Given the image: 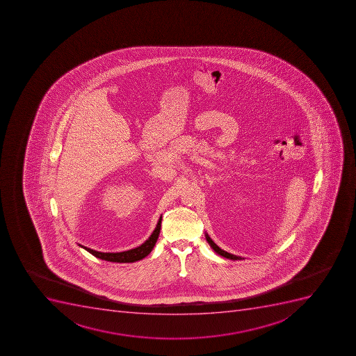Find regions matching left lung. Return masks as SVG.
<instances>
[{
    "mask_svg": "<svg viewBox=\"0 0 356 356\" xmlns=\"http://www.w3.org/2000/svg\"><path fill=\"white\" fill-rule=\"evenodd\" d=\"M207 243L211 245V248H213V250H216L218 254H220L221 257H227V259H230V260H241V257H236V255H232V254L228 253L226 250H221V248H220L219 246H218V245L216 244L210 237H209V235H207Z\"/></svg>",
    "mask_w": 356,
    "mask_h": 356,
    "instance_id": "obj_1",
    "label": "left lung"
}]
</instances>
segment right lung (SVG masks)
Listing matches in <instances>:
<instances>
[{
    "label": "right lung",
    "mask_w": 356,
    "mask_h": 356,
    "mask_svg": "<svg viewBox=\"0 0 356 356\" xmlns=\"http://www.w3.org/2000/svg\"><path fill=\"white\" fill-rule=\"evenodd\" d=\"M161 218L159 220L156 228L152 234L147 241L144 244L140 245L138 248H133V250H126V252H120V253H102V252H97V250H90V248H85L87 252L93 254L94 257H99L101 260L108 261V262H118V263H129L136 262V261L142 260L144 257H147L151 250L154 248L155 243L158 241L159 234L161 230Z\"/></svg>",
    "instance_id": "add662e5"
}]
</instances>
